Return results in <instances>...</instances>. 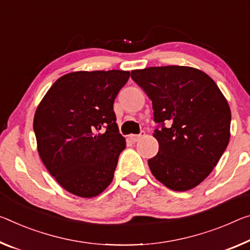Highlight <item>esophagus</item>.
Masks as SVG:
<instances>
[{
  "label": "esophagus",
  "instance_id": "obj_1",
  "mask_svg": "<svg viewBox=\"0 0 250 250\" xmlns=\"http://www.w3.org/2000/svg\"><path fill=\"white\" fill-rule=\"evenodd\" d=\"M145 131H141L139 134H130L129 136V139L131 140L132 142H137V141H139L142 137L145 136Z\"/></svg>",
  "mask_w": 250,
  "mask_h": 250
}]
</instances>
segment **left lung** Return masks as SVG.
Segmentation results:
<instances>
[{
  "instance_id": "left-lung-1",
  "label": "left lung",
  "mask_w": 250,
  "mask_h": 250,
  "mask_svg": "<svg viewBox=\"0 0 250 250\" xmlns=\"http://www.w3.org/2000/svg\"><path fill=\"white\" fill-rule=\"evenodd\" d=\"M152 101L153 137L159 151L148 160L152 175L169 189L186 191L207 178L230 138L231 113L215 81L190 66L131 71Z\"/></svg>"
}]
</instances>
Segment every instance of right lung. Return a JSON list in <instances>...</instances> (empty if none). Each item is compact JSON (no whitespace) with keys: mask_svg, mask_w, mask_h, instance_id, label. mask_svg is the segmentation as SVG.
<instances>
[{"mask_svg":"<svg viewBox=\"0 0 250 250\" xmlns=\"http://www.w3.org/2000/svg\"><path fill=\"white\" fill-rule=\"evenodd\" d=\"M129 71H78L53 83L34 114L43 164L66 191L96 197L113 179L125 139L113 102Z\"/></svg>","mask_w":250,"mask_h":250,"instance_id":"1","label":"right lung"}]
</instances>
